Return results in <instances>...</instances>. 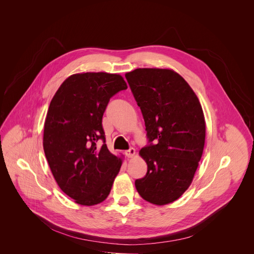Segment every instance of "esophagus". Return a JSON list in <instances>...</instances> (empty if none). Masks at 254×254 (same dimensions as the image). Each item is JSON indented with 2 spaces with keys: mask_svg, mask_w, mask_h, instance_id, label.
<instances>
[{
  "mask_svg": "<svg viewBox=\"0 0 254 254\" xmlns=\"http://www.w3.org/2000/svg\"><path fill=\"white\" fill-rule=\"evenodd\" d=\"M125 155L127 157V158H132L134 155H135V150L133 148H130L128 149L127 151L125 152Z\"/></svg>",
  "mask_w": 254,
  "mask_h": 254,
  "instance_id": "obj_1",
  "label": "esophagus"
}]
</instances>
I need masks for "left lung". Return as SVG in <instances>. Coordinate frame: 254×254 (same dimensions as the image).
<instances>
[{
	"label": "left lung",
	"mask_w": 254,
	"mask_h": 254,
	"mask_svg": "<svg viewBox=\"0 0 254 254\" xmlns=\"http://www.w3.org/2000/svg\"><path fill=\"white\" fill-rule=\"evenodd\" d=\"M126 78L150 142L139 151L148 172L135 180V188L150 203H172L191 185L203 154L202 106L187 81L171 69L137 68L126 73Z\"/></svg>",
	"instance_id": "left-lung-1"
}]
</instances>
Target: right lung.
<instances>
[{
	"mask_svg": "<svg viewBox=\"0 0 254 254\" xmlns=\"http://www.w3.org/2000/svg\"><path fill=\"white\" fill-rule=\"evenodd\" d=\"M127 88L120 74L77 73L60 85L50 102L44 153L58 186L77 204L104 201L120 172L123 160L106 147L102 117L110 99Z\"/></svg>",
	"mask_w": 254,
	"mask_h": 254,
	"instance_id": "1",
	"label": "right lung"
}]
</instances>
